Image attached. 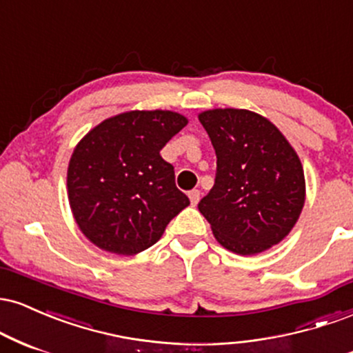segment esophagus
Wrapping results in <instances>:
<instances>
[{
  "label": "esophagus",
  "mask_w": 353,
  "mask_h": 353,
  "mask_svg": "<svg viewBox=\"0 0 353 353\" xmlns=\"http://www.w3.org/2000/svg\"><path fill=\"white\" fill-rule=\"evenodd\" d=\"M189 199H190V204L197 205V202H199V199H201V192H199V190H197V189L190 190V192H189Z\"/></svg>",
  "instance_id": "34e87169"
}]
</instances>
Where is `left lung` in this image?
Segmentation results:
<instances>
[{
  "mask_svg": "<svg viewBox=\"0 0 353 353\" xmlns=\"http://www.w3.org/2000/svg\"><path fill=\"white\" fill-rule=\"evenodd\" d=\"M217 156L214 188L199 202L214 237L239 255L283 241L301 217L305 177L295 149L264 116L247 109L199 114Z\"/></svg>",
  "mask_w": 353,
  "mask_h": 353,
  "instance_id": "1",
  "label": "left lung"
}]
</instances>
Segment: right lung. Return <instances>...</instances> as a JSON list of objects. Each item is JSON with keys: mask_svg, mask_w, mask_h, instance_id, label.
Listing matches in <instances>:
<instances>
[{"mask_svg": "<svg viewBox=\"0 0 353 353\" xmlns=\"http://www.w3.org/2000/svg\"><path fill=\"white\" fill-rule=\"evenodd\" d=\"M188 117L174 111H128L108 117L76 144L68 199L81 232L99 249L136 255L163 237L190 204L176 188L161 149Z\"/></svg>", "mask_w": 353, "mask_h": 353, "instance_id": "obj_1", "label": "right lung"}]
</instances>
